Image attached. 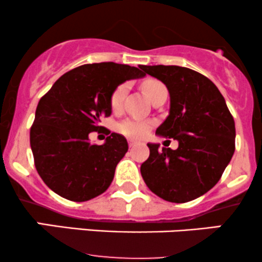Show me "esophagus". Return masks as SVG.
<instances>
[{
	"label": "esophagus",
	"instance_id": "esophagus-1",
	"mask_svg": "<svg viewBox=\"0 0 262 262\" xmlns=\"http://www.w3.org/2000/svg\"><path fill=\"white\" fill-rule=\"evenodd\" d=\"M128 144H129V148H134V146L137 145V143H135L134 140H128Z\"/></svg>",
	"mask_w": 262,
	"mask_h": 262
}]
</instances>
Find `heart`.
<instances>
[{"mask_svg":"<svg viewBox=\"0 0 262 262\" xmlns=\"http://www.w3.org/2000/svg\"><path fill=\"white\" fill-rule=\"evenodd\" d=\"M128 83L123 82L119 83L116 89L113 90L110 96V106L114 112L121 111L123 106V101H124L125 95L128 92ZM143 91L148 96L150 100H154L156 96L162 91H167L166 87L161 81L155 79H148L143 82ZM151 122L145 121V119H138V118H128L122 121L118 124V132L125 137L132 138V139H141L149 133L151 129Z\"/></svg>","mask_w":262,"mask_h":262,"instance_id":"b5f03b06","label":"heart"}]
</instances>
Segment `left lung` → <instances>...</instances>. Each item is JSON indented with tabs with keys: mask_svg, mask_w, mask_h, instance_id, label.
<instances>
[{
	"mask_svg": "<svg viewBox=\"0 0 262 262\" xmlns=\"http://www.w3.org/2000/svg\"><path fill=\"white\" fill-rule=\"evenodd\" d=\"M141 69L162 81L170 93V113L156 134L179 141L176 150L148 144L150 155L141 164V176L162 200L188 202L215 186L229 164L235 150L234 118L217 86L204 75L176 65Z\"/></svg>",
	"mask_w": 262,
	"mask_h": 262,
	"instance_id": "obj_1",
	"label": "left lung"
}]
</instances>
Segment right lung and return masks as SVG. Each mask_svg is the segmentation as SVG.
<instances>
[{
  "mask_svg": "<svg viewBox=\"0 0 262 262\" xmlns=\"http://www.w3.org/2000/svg\"><path fill=\"white\" fill-rule=\"evenodd\" d=\"M141 70V65L112 61L81 65L60 76L40 98L31 148L39 176L59 196L85 202L110 187L117 164L128 151L127 139L112 133L97 145L89 134L103 128L101 118L112 113L113 90L125 80L143 77Z\"/></svg>",
  "mask_w": 262,
  "mask_h": 262,
  "instance_id": "obj_1",
  "label": "right lung"
}]
</instances>
